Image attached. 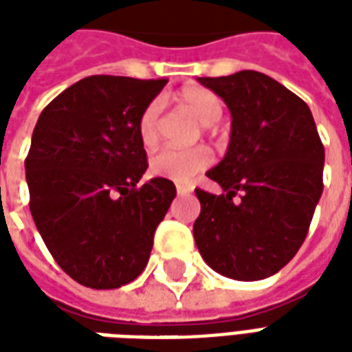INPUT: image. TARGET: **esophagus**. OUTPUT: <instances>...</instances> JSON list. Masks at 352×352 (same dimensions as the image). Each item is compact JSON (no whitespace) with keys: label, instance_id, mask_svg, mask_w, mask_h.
<instances>
[{"label":"esophagus","instance_id":"obj_1","mask_svg":"<svg viewBox=\"0 0 352 352\" xmlns=\"http://www.w3.org/2000/svg\"><path fill=\"white\" fill-rule=\"evenodd\" d=\"M192 188L190 186H184V184H177V194L179 196H186V194H190Z\"/></svg>","mask_w":352,"mask_h":352}]
</instances>
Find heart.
I'll list each match as a JSON object with an SVG mask.
<instances>
[{"instance_id":"b5f03b06","label":"heart","mask_w":352,"mask_h":352,"mask_svg":"<svg viewBox=\"0 0 352 352\" xmlns=\"http://www.w3.org/2000/svg\"><path fill=\"white\" fill-rule=\"evenodd\" d=\"M175 101L190 115L198 118L204 126H213L222 116V101L211 90L204 87H184L175 96ZM158 116H160V101H151L139 115L138 135L141 145L153 148L158 143ZM213 154L206 146H196L188 151L181 148H162L151 158V173L162 179H169L173 183H190L199 171L211 166Z\"/></svg>"}]
</instances>
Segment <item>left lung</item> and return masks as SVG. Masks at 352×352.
<instances>
[{"instance_id":"1","label":"left lung","mask_w":352,"mask_h":352,"mask_svg":"<svg viewBox=\"0 0 352 352\" xmlns=\"http://www.w3.org/2000/svg\"><path fill=\"white\" fill-rule=\"evenodd\" d=\"M232 113L226 156L207 177L221 196L196 188L194 239L209 267L260 280L294 258L322 194L324 146L307 103L264 73L199 77ZM240 198L235 199V196Z\"/></svg>"}]
</instances>
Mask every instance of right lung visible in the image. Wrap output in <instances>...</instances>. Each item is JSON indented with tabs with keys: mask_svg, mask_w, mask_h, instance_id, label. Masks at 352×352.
<instances>
[{
	"mask_svg": "<svg viewBox=\"0 0 352 352\" xmlns=\"http://www.w3.org/2000/svg\"><path fill=\"white\" fill-rule=\"evenodd\" d=\"M166 79L92 75L43 109L24 162L30 211L47 249L82 287L109 290L145 270L175 184L154 177L138 135Z\"/></svg>",
	"mask_w": 352,
	"mask_h": 352,
	"instance_id": "add662e5",
	"label": "right lung"
}]
</instances>
